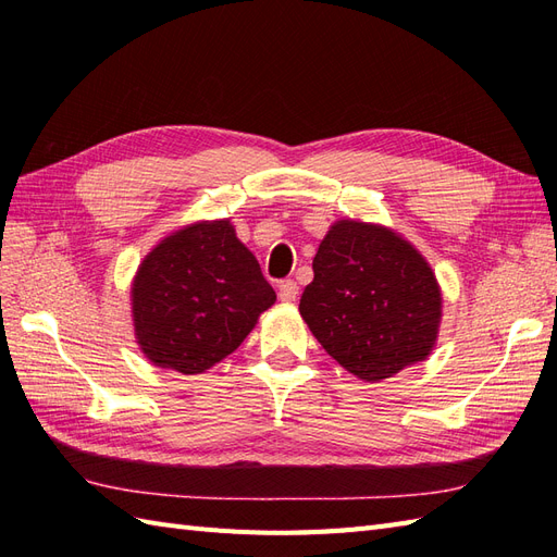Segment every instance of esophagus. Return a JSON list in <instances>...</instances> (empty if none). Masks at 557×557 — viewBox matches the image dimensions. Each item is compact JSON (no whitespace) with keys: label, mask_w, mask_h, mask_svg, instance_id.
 I'll use <instances>...</instances> for the list:
<instances>
[{"label":"esophagus","mask_w":557,"mask_h":557,"mask_svg":"<svg viewBox=\"0 0 557 557\" xmlns=\"http://www.w3.org/2000/svg\"><path fill=\"white\" fill-rule=\"evenodd\" d=\"M297 293H299V285H297V281H293V278L283 281V283L278 285V299H281V301H295V299H297Z\"/></svg>","instance_id":"1"}]
</instances>
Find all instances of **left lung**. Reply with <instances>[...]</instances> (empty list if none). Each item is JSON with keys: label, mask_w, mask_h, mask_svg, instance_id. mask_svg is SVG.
I'll return each mask as SVG.
<instances>
[{"label": "left lung", "mask_w": 557, "mask_h": 557, "mask_svg": "<svg viewBox=\"0 0 557 557\" xmlns=\"http://www.w3.org/2000/svg\"><path fill=\"white\" fill-rule=\"evenodd\" d=\"M299 313L327 356L376 383L428 360L442 290L428 260L397 232L346 218L318 246Z\"/></svg>", "instance_id": "left-lung-1"}]
</instances>
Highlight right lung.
I'll return each mask as SVG.
<instances>
[{
  "label": "right lung",
  "mask_w": 557,
  "mask_h": 557,
  "mask_svg": "<svg viewBox=\"0 0 557 557\" xmlns=\"http://www.w3.org/2000/svg\"><path fill=\"white\" fill-rule=\"evenodd\" d=\"M276 293L230 221L164 237L132 281L137 344L156 367L201 374L237 350Z\"/></svg>",
  "instance_id": "obj_1"
}]
</instances>
